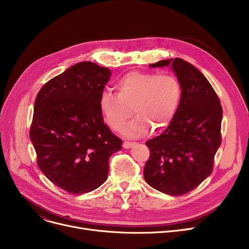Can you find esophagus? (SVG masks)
Returning a JSON list of instances; mask_svg holds the SVG:
<instances>
[{"label": "esophagus", "mask_w": 249, "mask_h": 249, "mask_svg": "<svg viewBox=\"0 0 249 249\" xmlns=\"http://www.w3.org/2000/svg\"><path fill=\"white\" fill-rule=\"evenodd\" d=\"M134 144H135V142L125 141V142L123 143V147H124V148H130V147H132Z\"/></svg>", "instance_id": "esophagus-1"}]
</instances>
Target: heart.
<instances>
[{
	"label": "heart",
	"mask_w": 249,
	"mask_h": 249,
	"mask_svg": "<svg viewBox=\"0 0 249 249\" xmlns=\"http://www.w3.org/2000/svg\"><path fill=\"white\" fill-rule=\"evenodd\" d=\"M115 94L104 91L100 97V111L108 126L116 132L122 131L131 118L136 117L124 132L128 136H140L152 128L160 132L175 119L180 106L182 89L178 78L171 74L133 71L127 72L115 85Z\"/></svg>",
	"instance_id": "obj_1"
}]
</instances>
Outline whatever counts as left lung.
I'll return each mask as SVG.
<instances>
[{
	"mask_svg": "<svg viewBox=\"0 0 249 249\" xmlns=\"http://www.w3.org/2000/svg\"><path fill=\"white\" fill-rule=\"evenodd\" d=\"M171 65L182 89L180 106L164 131L146 141L144 166L149 186L171 196L185 195L211 175L221 144L222 106L211 84L190 62L171 58L151 68Z\"/></svg>",
	"mask_w": 249,
	"mask_h": 249,
	"instance_id": "1",
	"label": "left lung"
}]
</instances>
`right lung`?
Here are the masks:
<instances>
[{"mask_svg":"<svg viewBox=\"0 0 249 249\" xmlns=\"http://www.w3.org/2000/svg\"><path fill=\"white\" fill-rule=\"evenodd\" d=\"M111 71L83 61L38 91L30 139L37 164L56 187L80 195L107 179L110 156L122 140L104 123L99 101Z\"/></svg>","mask_w":249,"mask_h":249,"instance_id":"1","label":"right lung"}]
</instances>
